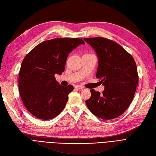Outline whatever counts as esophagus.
<instances>
[{"label":"esophagus","mask_w":156,"mask_h":156,"mask_svg":"<svg viewBox=\"0 0 156 156\" xmlns=\"http://www.w3.org/2000/svg\"><path fill=\"white\" fill-rule=\"evenodd\" d=\"M75 87L76 89H83V86H81L80 85H75Z\"/></svg>","instance_id":"34e87169"}]
</instances>
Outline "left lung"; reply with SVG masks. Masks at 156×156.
<instances>
[{"label":"left lung","mask_w":156,"mask_h":156,"mask_svg":"<svg viewBox=\"0 0 156 156\" xmlns=\"http://www.w3.org/2000/svg\"><path fill=\"white\" fill-rule=\"evenodd\" d=\"M99 58L97 78L105 86L101 93L91 89L85 103L93 114L112 119L126 112L132 101L139 77L136 61L119 44L106 38H85Z\"/></svg>","instance_id":"left-lung-1"}]
</instances>
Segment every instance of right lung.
<instances>
[{
    "instance_id": "right-lung-1",
    "label": "right lung",
    "mask_w": 156,
    "mask_h": 156,
    "mask_svg": "<svg viewBox=\"0 0 156 156\" xmlns=\"http://www.w3.org/2000/svg\"><path fill=\"white\" fill-rule=\"evenodd\" d=\"M79 38H57L39 43L22 62L19 89L24 105L34 117L51 119L65 108L73 86L63 87L55 79L65 70L69 53L84 44Z\"/></svg>"
}]
</instances>
